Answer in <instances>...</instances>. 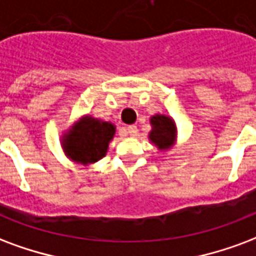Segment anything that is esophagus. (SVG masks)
<instances>
[{"label":"esophagus","instance_id":"esophagus-1","mask_svg":"<svg viewBox=\"0 0 256 256\" xmlns=\"http://www.w3.org/2000/svg\"><path fill=\"white\" fill-rule=\"evenodd\" d=\"M128 133L130 134V136H136V134L138 133V128L136 124H130L128 128Z\"/></svg>","mask_w":256,"mask_h":256}]
</instances>
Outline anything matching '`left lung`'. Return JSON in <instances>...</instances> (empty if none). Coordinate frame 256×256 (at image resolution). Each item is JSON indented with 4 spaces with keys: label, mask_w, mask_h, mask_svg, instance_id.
<instances>
[{
    "label": "left lung",
    "mask_w": 256,
    "mask_h": 256,
    "mask_svg": "<svg viewBox=\"0 0 256 256\" xmlns=\"http://www.w3.org/2000/svg\"><path fill=\"white\" fill-rule=\"evenodd\" d=\"M153 130L149 138L152 142L158 146V149H168L175 141L176 128L171 118L164 115H154L150 119Z\"/></svg>",
    "instance_id": "8db88e82"
}]
</instances>
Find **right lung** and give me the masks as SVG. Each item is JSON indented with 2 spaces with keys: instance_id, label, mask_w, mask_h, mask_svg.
Here are the masks:
<instances>
[{
  "instance_id": "right-lung-1",
  "label": "right lung",
  "mask_w": 256,
  "mask_h": 256,
  "mask_svg": "<svg viewBox=\"0 0 256 256\" xmlns=\"http://www.w3.org/2000/svg\"><path fill=\"white\" fill-rule=\"evenodd\" d=\"M114 133V124L86 116L65 136L64 149L74 162L81 164L96 162L106 156Z\"/></svg>"
}]
</instances>
